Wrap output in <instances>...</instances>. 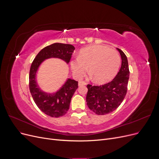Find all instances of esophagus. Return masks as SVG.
<instances>
[{
    "instance_id": "1",
    "label": "esophagus",
    "mask_w": 159,
    "mask_h": 159,
    "mask_svg": "<svg viewBox=\"0 0 159 159\" xmlns=\"http://www.w3.org/2000/svg\"><path fill=\"white\" fill-rule=\"evenodd\" d=\"M79 86H82V85H87V83L85 82V81H80L79 82Z\"/></svg>"
}]
</instances>
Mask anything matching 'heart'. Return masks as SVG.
I'll return each mask as SVG.
<instances>
[{
	"mask_svg": "<svg viewBox=\"0 0 159 159\" xmlns=\"http://www.w3.org/2000/svg\"><path fill=\"white\" fill-rule=\"evenodd\" d=\"M71 68L76 78H81L87 70L96 84H105L118 73L121 57L114 49L107 46L94 45L81 49L78 58L71 60Z\"/></svg>",
	"mask_w": 159,
	"mask_h": 159,
	"instance_id": "heart-1",
	"label": "heart"
}]
</instances>
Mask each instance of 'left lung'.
<instances>
[{"label": "left lung", "mask_w": 159, "mask_h": 159, "mask_svg": "<svg viewBox=\"0 0 159 159\" xmlns=\"http://www.w3.org/2000/svg\"><path fill=\"white\" fill-rule=\"evenodd\" d=\"M121 57V67L115 78L110 82L102 85L88 84L86 102L88 107L99 115H106L116 109L125 97L129 70L126 55L119 48Z\"/></svg>", "instance_id": "8db88e82"}]
</instances>
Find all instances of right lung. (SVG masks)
Here are the masks:
<instances>
[{
    "label": "right lung",
    "instance_id": "obj_1",
    "mask_svg": "<svg viewBox=\"0 0 159 159\" xmlns=\"http://www.w3.org/2000/svg\"><path fill=\"white\" fill-rule=\"evenodd\" d=\"M74 50V46L71 44L54 43L40 50L31 64L29 74V88L31 95L38 107L50 117H60L67 113L72 96L78 88V82L68 79L56 93H45L38 87L36 81L38 67L44 60L50 57L60 58L68 64Z\"/></svg>",
    "mask_w": 159,
    "mask_h": 159
}]
</instances>
